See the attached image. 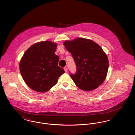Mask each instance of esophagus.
Returning a JSON list of instances; mask_svg holds the SVG:
<instances>
[{"mask_svg":"<svg viewBox=\"0 0 135 135\" xmlns=\"http://www.w3.org/2000/svg\"><path fill=\"white\" fill-rule=\"evenodd\" d=\"M64 69L65 72H67V71H68V68H67V67H65Z\"/></svg>","mask_w":135,"mask_h":135,"instance_id":"esophagus-1","label":"esophagus"}]
</instances>
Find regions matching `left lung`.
Masks as SVG:
<instances>
[{"mask_svg":"<svg viewBox=\"0 0 135 135\" xmlns=\"http://www.w3.org/2000/svg\"><path fill=\"white\" fill-rule=\"evenodd\" d=\"M76 66V72L70 76L74 84L85 91L97 88L105 80L108 69V59L102 49L94 41L78 38L64 42Z\"/></svg>","mask_w":135,"mask_h":135,"instance_id":"1","label":"left lung"}]
</instances>
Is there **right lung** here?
<instances>
[{
	"label": "right lung",
	"mask_w": 135,
	"mask_h": 135,
	"mask_svg": "<svg viewBox=\"0 0 135 135\" xmlns=\"http://www.w3.org/2000/svg\"><path fill=\"white\" fill-rule=\"evenodd\" d=\"M56 49V44L45 41L34 44L24 53L20 63V70L32 90L41 93L49 90L64 73L58 66L59 58L55 54Z\"/></svg>",
	"instance_id": "right-lung-1"
}]
</instances>
